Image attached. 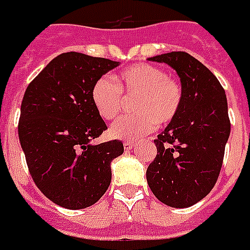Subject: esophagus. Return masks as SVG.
I'll return each mask as SVG.
<instances>
[{
  "label": "esophagus",
  "mask_w": 250,
  "mask_h": 250,
  "mask_svg": "<svg viewBox=\"0 0 250 250\" xmlns=\"http://www.w3.org/2000/svg\"><path fill=\"white\" fill-rule=\"evenodd\" d=\"M123 146H125V149H132L134 148L135 143L134 142H125V143H123Z\"/></svg>",
  "instance_id": "1"
}]
</instances>
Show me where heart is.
<instances>
[{"label": "heart", "mask_w": 250, "mask_h": 250, "mask_svg": "<svg viewBox=\"0 0 250 250\" xmlns=\"http://www.w3.org/2000/svg\"><path fill=\"white\" fill-rule=\"evenodd\" d=\"M122 91L136 97L135 114L116 120L110 134L127 142L152 132L158 125H169L180 112L184 101L182 83L168 77L166 70L149 63H136L119 74L118 83L104 75L92 84V104L103 119L112 120L119 115L123 106Z\"/></svg>", "instance_id": "heart-1"}]
</instances>
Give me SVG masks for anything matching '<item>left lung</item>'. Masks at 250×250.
Wrapping results in <instances>:
<instances>
[{"label":"left lung","mask_w":250,"mask_h":250,"mask_svg":"<svg viewBox=\"0 0 250 250\" xmlns=\"http://www.w3.org/2000/svg\"><path fill=\"white\" fill-rule=\"evenodd\" d=\"M149 61L176 70L184 101L153 140L158 153L147 168V183L158 200L187 208L204 199L219 179L230 134L227 95L210 70L188 53L172 51Z\"/></svg>","instance_id":"obj_1"}]
</instances>
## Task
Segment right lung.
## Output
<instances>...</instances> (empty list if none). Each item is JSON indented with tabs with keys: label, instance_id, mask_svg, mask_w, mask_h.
I'll use <instances>...</instances> for the list:
<instances>
[{
	"label": "right lung",
	"instance_id": "add662e5",
	"mask_svg": "<svg viewBox=\"0 0 250 250\" xmlns=\"http://www.w3.org/2000/svg\"><path fill=\"white\" fill-rule=\"evenodd\" d=\"M119 62L82 53L55 57L27 86L18 122L27 168L43 195L67 209L95 204L111 183L120 140L92 146L107 130L91 101L92 84Z\"/></svg>",
	"mask_w": 250,
	"mask_h": 250
}]
</instances>
